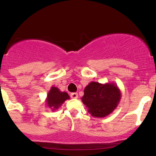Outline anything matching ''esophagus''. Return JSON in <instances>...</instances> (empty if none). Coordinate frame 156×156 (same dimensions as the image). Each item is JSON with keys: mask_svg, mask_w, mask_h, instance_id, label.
I'll return each instance as SVG.
<instances>
[{"mask_svg": "<svg viewBox=\"0 0 156 156\" xmlns=\"http://www.w3.org/2000/svg\"><path fill=\"white\" fill-rule=\"evenodd\" d=\"M70 97H72V99H77L78 97V93H72V94H70Z\"/></svg>", "mask_w": 156, "mask_h": 156, "instance_id": "esophagus-1", "label": "esophagus"}]
</instances>
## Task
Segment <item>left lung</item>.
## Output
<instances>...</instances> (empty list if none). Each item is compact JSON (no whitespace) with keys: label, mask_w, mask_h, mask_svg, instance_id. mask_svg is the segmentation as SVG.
Segmentation results:
<instances>
[{"label":"left lung","mask_w":156,"mask_h":156,"mask_svg":"<svg viewBox=\"0 0 156 156\" xmlns=\"http://www.w3.org/2000/svg\"><path fill=\"white\" fill-rule=\"evenodd\" d=\"M81 101L93 117L103 118L111 114L119 105L122 94L114 83L100 84L91 81L84 90Z\"/></svg>","instance_id":"obj_1"}]
</instances>
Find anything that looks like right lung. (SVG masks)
Listing matches in <instances>:
<instances>
[{"label": "right lung", "instance_id": "add662e5", "mask_svg": "<svg viewBox=\"0 0 156 156\" xmlns=\"http://www.w3.org/2000/svg\"><path fill=\"white\" fill-rule=\"evenodd\" d=\"M70 98L66 92H62L56 87H51L49 90L46 98V106L52 109V111L56 110L66 100Z\"/></svg>", "mask_w": 156, "mask_h": 156}]
</instances>
